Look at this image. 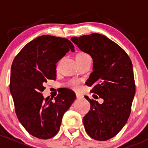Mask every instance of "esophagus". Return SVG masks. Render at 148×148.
<instances>
[{
    "label": "esophagus",
    "mask_w": 148,
    "mask_h": 148,
    "mask_svg": "<svg viewBox=\"0 0 148 148\" xmlns=\"http://www.w3.org/2000/svg\"><path fill=\"white\" fill-rule=\"evenodd\" d=\"M76 97H77V99H81L83 98V96L82 95H80V93H76Z\"/></svg>",
    "instance_id": "34e87169"
}]
</instances>
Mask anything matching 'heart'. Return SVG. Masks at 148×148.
Here are the masks:
<instances>
[{"mask_svg": "<svg viewBox=\"0 0 148 148\" xmlns=\"http://www.w3.org/2000/svg\"><path fill=\"white\" fill-rule=\"evenodd\" d=\"M88 55L86 54V53H78V54L76 56L75 58H81V57H85V56H88ZM68 86L70 88H73L74 90H77L79 88V86H80V82L77 80H72L68 83Z\"/></svg>", "mask_w": 148, "mask_h": 148, "instance_id": "b5f03b06", "label": "heart"}]
</instances>
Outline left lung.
<instances>
[{
	"mask_svg": "<svg viewBox=\"0 0 148 148\" xmlns=\"http://www.w3.org/2000/svg\"><path fill=\"white\" fill-rule=\"evenodd\" d=\"M71 40L92 57L93 71L85 83L98 95L94 98L104 100L100 104L85 96L90 103L83 120L85 131L92 139L107 140L121 130L130 116L135 93L132 62L121 47L103 35L92 33Z\"/></svg>",
	"mask_w": 148,
	"mask_h": 148,
	"instance_id": "1",
	"label": "left lung"
}]
</instances>
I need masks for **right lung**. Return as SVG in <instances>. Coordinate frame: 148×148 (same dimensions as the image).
Instances as JSON below:
<instances>
[{"instance_id": "right-lung-1", "label": "right lung", "mask_w": 148, "mask_h": 148, "mask_svg": "<svg viewBox=\"0 0 148 148\" xmlns=\"http://www.w3.org/2000/svg\"><path fill=\"white\" fill-rule=\"evenodd\" d=\"M69 51L75 49L68 39L44 35L26 44L12 63L10 90L15 111L24 128L36 138L54 137L75 100V93L68 88L53 101L41 93L47 80L56 79V63Z\"/></svg>"}]
</instances>
